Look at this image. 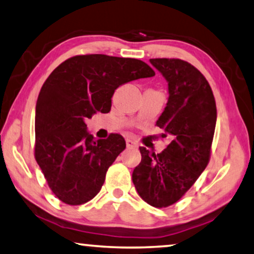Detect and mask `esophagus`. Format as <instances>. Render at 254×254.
Masks as SVG:
<instances>
[{"label":"esophagus","mask_w":254,"mask_h":254,"mask_svg":"<svg viewBox=\"0 0 254 254\" xmlns=\"http://www.w3.org/2000/svg\"><path fill=\"white\" fill-rule=\"evenodd\" d=\"M126 146L127 147H136L137 146V143L132 139H126Z\"/></svg>","instance_id":"obj_1"}]
</instances>
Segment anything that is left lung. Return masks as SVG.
<instances>
[{"mask_svg":"<svg viewBox=\"0 0 254 254\" xmlns=\"http://www.w3.org/2000/svg\"><path fill=\"white\" fill-rule=\"evenodd\" d=\"M168 81L167 107L157 126L171 142L155 154L140 146L132 171L135 189L146 203L167 208L184 196L208 166L217 122L216 101L205 77L181 59H150Z\"/></svg>","mask_w":254,"mask_h":254,"instance_id":"8db88e82","label":"left lung"}]
</instances>
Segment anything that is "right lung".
<instances>
[{"label": "right lung", "instance_id": "obj_1", "mask_svg": "<svg viewBox=\"0 0 254 254\" xmlns=\"http://www.w3.org/2000/svg\"><path fill=\"white\" fill-rule=\"evenodd\" d=\"M145 62L105 54L69 58L41 88L35 116V159L60 201L84 204L100 192L105 174L126 149L122 135L94 139L85 120L111 110L120 85L153 77Z\"/></svg>", "mask_w": 254, "mask_h": 254}]
</instances>
